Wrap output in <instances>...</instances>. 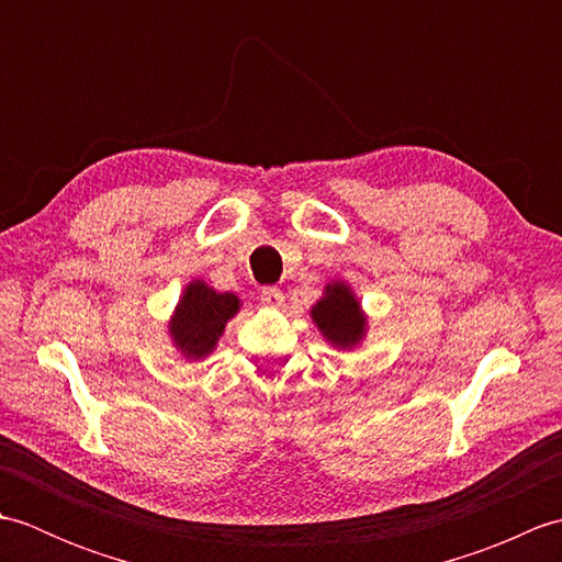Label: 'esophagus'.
<instances>
[{"instance_id":"esophagus-1","label":"esophagus","mask_w":562,"mask_h":562,"mask_svg":"<svg viewBox=\"0 0 562 562\" xmlns=\"http://www.w3.org/2000/svg\"><path fill=\"white\" fill-rule=\"evenodd\" d=\"M260 302L262 306H270V308H280L284 302V294L278 288H262L260 292Z\"/></svg>"}]
</instances>
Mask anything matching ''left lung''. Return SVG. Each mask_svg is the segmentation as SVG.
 <instances>
[{"label": "left lung", "mask_w": 562, "mask_h": 562, "mask_svg": "<svg viewBox=\"0 0 562 562\" xmlns=\"http://www.w3.org/2000/svg\"><path fill=\"white\" fill-rule=\"evenodd\" d=\"M308 316L324 340L330 342V348L340 352H352L367 338L369 321L362 302L357 300L355 290L345 280L326 282L324 294L308 308Z\"/></svg>", "instance_id": "left-lung-1"}]
</instances>
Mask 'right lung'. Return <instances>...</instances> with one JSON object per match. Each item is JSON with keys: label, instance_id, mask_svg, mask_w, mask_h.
Here are the masks:
<instances>
[{"label": "right lung", "instance_id": "right-lung-1", "mask_svg": "<svg viewBox=\"0 0 562 562\" xmlns=\"http://www.w3.org/2000/svg\"><path fill=\"white\" fill-rule=\"evenodd\" d=\"M238 308L241 300L234 292H217L205 280H190L171 318L166 321L171 345L188 362L205 360L217 348L226 324Z\"/></svg>", "mask_w": 562, "mask_h": 562}]
</instances>
